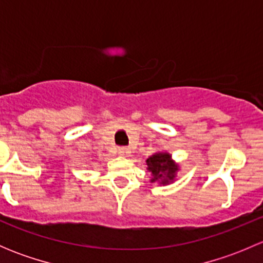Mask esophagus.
Masks as SVG:
<instances>
[{
    "label": "esophagus",
    "mask_w": 263,
    "mask_h": 263,
    "mask_svg": "<svg viewBox=\"0 0 263 263\" xmlns=\"http://www.w3.org/2000/svg\"><path fill=\"white\" fill-rule=\"evenodd\" d=\"M118 154H119V155H122V156H127L129 154V148H127L124 146L118 147Z\"/></svg>",
    "instance_id": "obj_1"
}]
</instances>
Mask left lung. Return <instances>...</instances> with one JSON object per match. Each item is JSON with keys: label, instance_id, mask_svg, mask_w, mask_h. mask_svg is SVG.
<instances>
[{"label": "left lung", "instance_id": "1", "mask_svg": "<svg viewBox=\"0 0 263 263\" xmlns=\"http://www.w3.org/2000/svg\"><path fill=\"white\" fill-rule=\"evenodd\" d=\"M147 169L151 172L153 178L151 182H158L160 184H168L176 178V173L178 171V165L172 160L171 154L156 153L146 159Z\"/></svg>", "mask_w": 263, "mask_h": 263}]
</instances>
